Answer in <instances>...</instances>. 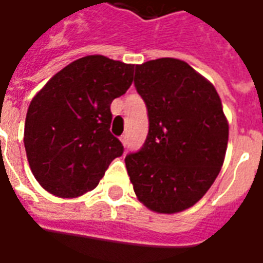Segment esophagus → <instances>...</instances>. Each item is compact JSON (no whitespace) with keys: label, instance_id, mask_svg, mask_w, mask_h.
Wrapping results in <instances>:
<instances>
[{"label":"esophagus","instance_id":"34e87169","mask_svg":"<svg viewBox=\"0 0 263 263\" xmlns=\"http://www.w3.org/2000/svg\"><path fill=\"white\" fill-rule=\"evenodd\" d=\"M121 142H122L124 146H126V143H128V137H126V135H122V137H121Z\"/></svg>","mask_w":263,"mask_h":263}]
</instances>
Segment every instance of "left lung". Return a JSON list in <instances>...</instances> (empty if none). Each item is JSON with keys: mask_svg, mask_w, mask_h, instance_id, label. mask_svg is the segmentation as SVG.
<instances>
[{"mask_svg": "<svg viewBox=\"0 0 263 263\" xmlns=\"http://www.w3.org/2000/svg\"><path fill=\"white\" fill-rule=\"evenodd\" d=\"M149 132L125 166L138 200L160 214L197 203L218 176L228 143L220 96L207 79L173 58L135 66Z\"/></svg>", "mask_w": 263, "mask_h": 263, "instance_id": "8db88e82", "label": "left lung"}]
</instances>
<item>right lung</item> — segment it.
Returning <instances> with one entry per match:
<instances>
[{"label": "right lung", "instance_id": "add662e5", "mask_svg": "<svg viewBox=\"0 0 263 263\" xmlns=\"http://www.w3.org/2000/svg\"><path fill=\"white\" fill-rule=\"evenodd\" d=\"M132 80L134 65L91 54L60 70L32 98L24 143L32 173L46 192L74 198L97 187L124 152L109 132V105Z\"/></svg>", "mask_w": 263, "mask_h": 263}]
</instances>
